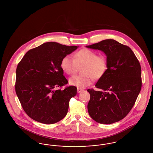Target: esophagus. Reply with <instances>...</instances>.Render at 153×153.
<instances>
[{
	"label": "esophagus",
	"mask_w": 153,
	"mask_h": 153,
	"mask_svg": "<svg viewBox=\"0 0 153 153\" xmlns=\"http://www.w3.org/2000/svg\"><path fill=\"white\" fill-rule=\"evenodd\" d=\"M77 93H78V94H79L81 91H82V89H80V88H77Z\"/></svg>",
	"instance_id": "34e87169"
}]
</instances>
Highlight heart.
Listing matches in <instances>:
<instances>
[{"label":"heart","mask_w":153,"mask_h":153,"mask_svg":"<svg viewBox=\"0 0 153 153\" xmlns=\"http://www.w3.org/2000/svg\"><path fill=\"white\" fill-rule=\"evenodd\" d=\"M72 57L66 55L62 59L61 67L68 74L76 73L79 67H81V73L83 74L76 75L69 80V84L78 88H84L90 85L92 79L98 80L105 74L107 69V61L103 55L97 56L94 51L82 49L77 51Z\"/></svg>","instance_id":"b5f03b06"}]
</instances>
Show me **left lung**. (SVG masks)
Returning <instances> with one entry per match:
<instances>
[{
    "mask_svg": "<svg viewBox=\"0 0 153 153\" xmlns=\"http://www.w3.org/2000/svg\"><path fill=\"white\" fill-rule=\"evenodd\" d=\"M103 51L107 56V69L95 85L102 89H89L88 113L101 124L117 122L129 113L142 87L141 67L131 49L114 39H105L86 46Z\"/></svg>",
    "mask_w": 153,
    "mask_h": 153,
    "instance_id": "8db88e82",
    "label": "left lung"
}]
</instances>
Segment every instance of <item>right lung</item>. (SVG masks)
Here are the masks:
<instances>
[{"mask_svg": "<svg viewBox=\"0 0 153 153\" xmlns=\"http://www.w3.org/2000/svg\"><path fill=\"white\" fill-rule=\"evenodd\" d=\"M79 46L49 42L27 51L16 71L15 91L27 115L36 122L56 123L67 114L77 88L69 86L61 67L62 59Z\"/></svg>", "mask_w": 153, "mask_h": 153, "instance_id": "obj_1", "label": "right lung"}]
</instances>
